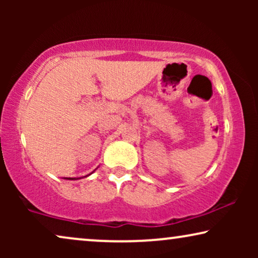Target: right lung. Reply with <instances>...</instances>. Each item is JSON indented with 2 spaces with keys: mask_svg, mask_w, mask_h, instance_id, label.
Returning <instances> with one entry per match:
<instances>
[{
  "mask_svg": "<svg viewBox=\"0 0 258 258\" xmlns=\"http://www.w3.org/2000/svg\"><path fill=\"white\" fill-rule=\"evenodd\" d=\"M67 179H77V178H70V177H69V178H67Z\"/></svg>",
  "mask_w": 258,
  "mask_h": 258,
  "instance_id": "add662e5",
  "label": "right lung"
}]
</instances>
